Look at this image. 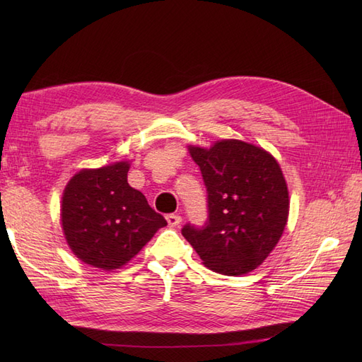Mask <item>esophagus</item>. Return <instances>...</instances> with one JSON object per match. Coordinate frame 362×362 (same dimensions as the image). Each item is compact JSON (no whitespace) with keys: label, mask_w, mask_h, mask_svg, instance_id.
<instances>
[{"label":"esophagus","mask_w":362,"mask_h":362,"mask_svg":"<svg viewBox=\"0 0 362 362\" xmlns=\"http://www.w3.org/2000/svg\"><path fill=\"white\" fill-rule=\"evenodd\" d=\"M166 221H168V223H169V226H178L180 223H181V216H178V214H168L166 216Z\"/></svg>","instance_id":"esophagus-1"}]
</instances>
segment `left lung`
I'll return each mask as SVG.
<instances>
[{
  "label": "left lung",
  "mask_w": 362,
  "mask_h": 362,
  "mask_svg": "<svg viewBox=\"0 0 362 362\" xmlns=\"http://www.w3.org/2000/svg\"><path fill=\"white\" fill-rule=\"evenodd\" d=\"M206 187L208 218L181 233L204 264L226 276L257 269L276 246L288 218V189L278 161L262 148L229 139L190 146Z\"/></svg>",
  "instance_id": "obj_1"
}]
</instances>
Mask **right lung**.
<instances>
[{
  "instance_id": "right-lung-1",
  "label": "right lung",
  "mask_w": 362,
  "mask_h": 362,
  "mask_svg": "<svg viewBox=\"0 0 362 362\" xmlns=\"http://www.w3.org/2000/svg\"><path fill=\"white\" fill-rule=\"evenodd\" d=\"M128 161L83 169L63 192L64 238L86 264L103 270L122 267L168 225L144 193L128 184Z\"/></svg>"
}]
</instances>
